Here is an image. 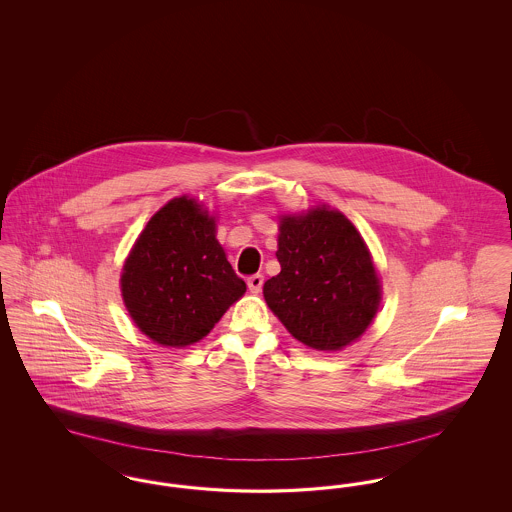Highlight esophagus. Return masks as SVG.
Listing matches in <instances>:
<instances>
[{"label":"esophagus","mask_w":512,"mask_h":512,"mask_svg":"<svg viewBox=\"0 0 512 512\" xmlns=\"http://www.w3.org/2000/svg\"><path fill=\"white\" fill-rule=\"evenodd\" d=\"M263 282H265L263 274H253V276H249V278H247V288H249V292H261V288H263Z\"/></svg>","instance_id":"obj_1"}]
</instances>
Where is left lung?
Masks as SVG:
<instances>
[{"mask_svg": "<svg viewBox=\"0 0 512 512\" xmlns=\"http://www.w3.org/2000/svg\"><path fill=\"white\" fill-rule=\"evenodd\" d=\"M280 274L265 299L295 340L336 351L357 340L380 305V282L355 226L338 211L315 209L280 222Z\"/></svg>", "mask_w": 512, "mask_h": 512, "instance_id": "left-lung-1", "label": "left lung"}]
</instances>
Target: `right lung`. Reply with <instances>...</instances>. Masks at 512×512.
Returning a JSON list of instances; mask_svg holds the SVG:
<instances>
[{"label":"right lung","instance_id":"add662e5","mask_svg":"<svg viewBox=\"0 0 512 512\" xmlns=\"http://www.w3.org/2000/svg\"><path fill=\"white\" fill-rule=\"evenodd\" d=\"M122 297L151 340L184 347L211 332L245 292L226 261L215 220L194 199L169 201L147 222L122 268Z\"/></svg>","mask_w":512,"mask_h":512}]
</instances>
